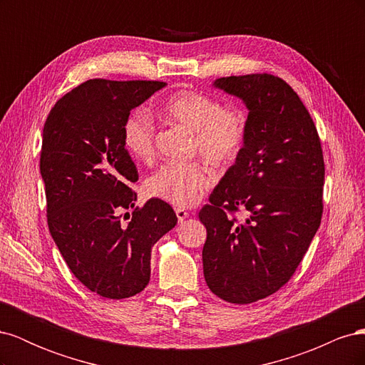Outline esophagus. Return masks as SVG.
<instances>
[{"label":"esophagus","mask_w":365,"mask_h":365,"mask_svg":"<svg viewBox=\"0 0 365 365\" xmlns=\"http://www.w3.org/2000/svg\"><path fill=\"white\" fill-rule=\"evenodd\" d=\"M175 213H176V217H178L180 222H182V220L189 217V212H185V210H182V208H176Z\"/></svg>","instance_id":"obj_1"}]
</instances>
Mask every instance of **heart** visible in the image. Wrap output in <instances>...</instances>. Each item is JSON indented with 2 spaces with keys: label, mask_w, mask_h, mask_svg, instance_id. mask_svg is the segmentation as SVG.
I'll list each match as a JSON object with an SVG mask.
<instances>
[{
  "label": "heart",
  "mask_w": 365,
  "mask_h": 365,
  "mask_svg": "<svg viewBox=\"0 0 365 365\" xmlns=\"http://www.w3.org/2000/svg\"><path fill=\"white\" fill-rule=\"evenodd\" d=\"M158 115L193 132V150L217 168L233 163L244 149L248 130L245 113L235 106L220 108L207 94L176 91L160 105ZM123 143L138 161L148 163L155 155V125L145 111H135L126 118ZM213 182V172L200 161L169 163L150 176L146 190L175 207L189 208L201 201Z\"/></svg>",
  "instance_id": "heart-1"
}]
</instances>
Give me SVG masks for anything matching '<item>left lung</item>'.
<instances>
[{
    "label": "left lung",
    "instance_id": "left-lung-1",
    "mask_svg": "<svg viewBox=\"0 0 365 365\" xmlns=\"http://www.w3.org/2000/svg\"><path fill=\"white\" fill-rule=\"evenodd\" d=\"M248 108L244 149L200 212L204 277L215 295L248 304L289 282L322 224L324 160L311 114L272 74L220 77ZM239 209L245 221L230 217Z\"/></svg>",
    "mask_w": 365,
    "mask_h": 365
}]
</instances>
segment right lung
Masks as SVG:
<instances>
[{
    "label": "right lung",
    "mask_w": 365,
    "mask_h": 365,
    "mask_svg": "<svg viewBox=\"0 0 365 365\" xmlns=\"http://www.w3.org/2000/svg\"><path fill=\"white\" fill-rule=\"evenodd\" d=\"M164 86L86 81L59 98L43 125L41 175L51 237L76 279L113 300L146 288L152 247L178 222L158 197L135 207L129 184L138 172L123 143L132 109ZM128 207L135 212L121 226L119 212Z\"/></svg>",
    "instance_id": "1"
}]
</instances>
